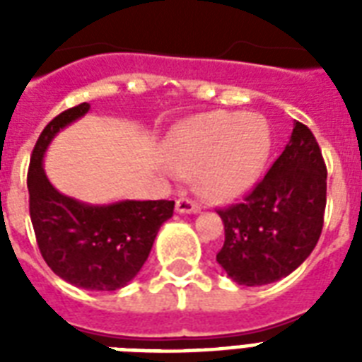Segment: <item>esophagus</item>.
<instances>
[{
  "instance_id": "obj_1",
  "label": "esophagus",
  "mask_w": 362,
  "mask_h": 362,
  "mask_svg": "<svg viewBox=\"0 0 362 362\" xmlns=\"http://www.w3.org/2000/svg\"><path fill=\"white\" fill-rule=\"evenodd\" d=\"M176 212L178 214H197L199 204L187 197H182L176 201Z\"/></svg>"
}]
</instances>
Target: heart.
Wrapping results in <instances>:
<instances>
[{
	"instance_id": "heart-1",
	"label": "heart",
	"mask_w": 362,
	"mask_h": 362,
	"mask_svg": "<svg viewBox=\"0 0 362 362\" xmlns=\"http://www.w3.org/2000/svg\"><path fill=\"white\" fill-rule=\"evenodd\" d=\"M270 150L272 131L261 116L216 110L182 124L167 142V159L178 175H197L203 197L227 201L259 180Z\"/></svg>"
}]
</instances>
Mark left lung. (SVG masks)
<instances>
[{
  "mask_svg": "<svg viewBox=\"0 0 362 362\" xmlns=\"http://www.w3.org/2000/svg\"><path fill=\"white\" fill-rule=\"evenodd\" d=\"M327 204V167L320 144L300 122L286 150L240 203L220 209L226 242L216 261L238 286L286 278L320 240Z\"/></svg>",
  "mask_w": 362,
  "mask_h": 362,
  "instance_id": "8db88e82",
  "label": "left lung"
}]
</instances>
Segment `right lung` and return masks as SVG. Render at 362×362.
<instances>
[{"mask_svg":"<svg viewBox=\"0 0 362 362\" xmlns=\"http://www.w3.org/2000/svg\"><path fill=\"white\" fill-rule=\"evenodd\" d=\"M88 110V103L64 110L37 139L28 170L30 216L42 259L54 274L82 289L116 291L139 274L159 227L173 216L175 201L88 204L50 184L42 169L48 144Z\"/></svg>","mask_w":362,"mask_h":362,"instance_id":"obj_1","label":"right lung"}]
</instances>
